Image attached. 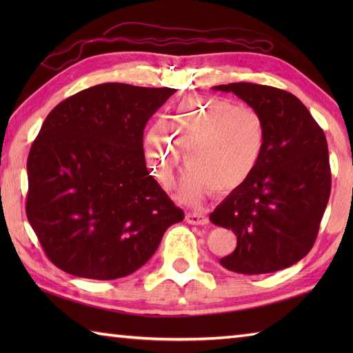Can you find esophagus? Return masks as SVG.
I'll return each mask as SVG.
<instances>
[{
    "label": "esophagus",
    "instance_id": "esophagus-1",
    "mask_svg": "<svg viewBox=\"0 0 353 353\" xmlns=\"http://www.w3.org/2000/svg\"><path fill=\"white\" fill-rule=\"evenodd\" d=\"M186 223L190 224H194V226H205V224H208V216L205 214L201 212H188L185 216Z\"/></svg>",
    "mask_w": 353,
    "mask_h": 353
}]
</instances>
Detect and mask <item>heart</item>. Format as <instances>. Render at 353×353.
I'll return each instance as SVG.
<instances>
[{"label": "heart", "instance_id": "heart-1", "mask_svg": "<svg viewBox=\"0 0 353 353\" xmlns=\"http://www.w3.org/2000/svg\"><path fill=\"white\" fill-rule=\"evenodd\" d=\"M267 125L258 109L223 99L185 97L167 123L157 119L144 137L150 171L170 186L182 161L188 171L177 186L185 203H196L215 190L226 194L244 185L264 153Z\"/></svg>", "mask_w": 353, "mask_h": 353}]
</instances>
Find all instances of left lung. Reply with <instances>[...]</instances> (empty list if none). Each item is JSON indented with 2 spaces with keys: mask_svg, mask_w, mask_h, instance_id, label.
<instances>
[{
  "mask_svg": "<svg viewBox=\"0 0 353 353\" xmlns=\"http://www.w3.org/2000/svg\"><path fill=\"white\" fill-rule=\"evenodd\" d=\"M214 89L258 109L267 125L264 153L252 177L209 215L236 235V249L220 264L243 274L279 272L316 243L331 194L326 137L305 104L283 89L244 81Z\"/></svg>",
  "mask_w": 353,
  "mask_h": 353,
  "instance_id": "obj_1",
  "label": "left lung"
}]
</instances>
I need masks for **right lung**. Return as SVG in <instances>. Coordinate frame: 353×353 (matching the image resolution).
<instances>
[{"label": "right lung", "mask_w": 353, "mask_h": 353, "mask_svg": "<svg viewBox=\"0 0 353 353\" xmlns=\"http://www.w3.org/2000/svg\"><path fill=\"white\" fill-rule=\"evenodd\" d=\"M172 88L103 83L59 103L27 159L26 212L63 272L112 281L153 256L185 214L145 167L142 137Z\"/></svg>", "instance_id": "add662e5"}]
</instances>
